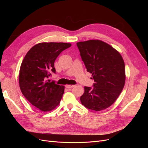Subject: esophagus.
<instances>
[{"label": "esophagus", "instance_id": "1", "mask_svg": "<svg viewBox=\"0 0 148 148\" xmlns=\"http://www.w3.org/2000/svg\"><path fill=\"white\" fill-rule=\"evenodd\" d=\"M75 86V85H73V84L72 85H71V84H66L65 87L66 88H73Z\"/></svg>", "mask_w": 148, "mask_h": 148}]
</instances>
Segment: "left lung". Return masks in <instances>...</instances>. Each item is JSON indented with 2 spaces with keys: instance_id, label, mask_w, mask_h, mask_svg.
Segmentation results:
<instances>
[{
  "instance_id": "1",
  "label": "left lung",
  "mask_w": 148,
  "mask_h": 148,
  "mask_svg": "<svg viewBox=\"0 0 148 148\" xmlns=\"http://www.w3.org/2000/svg\"><path fill=\"white\" fill-rule=\"evenodd\" d=\"M87 71L92 74L93 87L84 86L82 104L95 111L112 105L122 92L125 82V64L120 53L100 40L77 43Z\"/></svg>"
}]
</instances>
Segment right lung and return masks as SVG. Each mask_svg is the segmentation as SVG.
<instances>
[{"mask_svg":"<svg viewBox=\"0 0 148 148\" xmlns=\"http://www.w3.org/2000/svg\"><path fill=\"white\" fill-rule=\"evenodd\" d=\"M70 43L41 42L34 46L22 62L19 84L21 91L31 104L43 112L55 109L64 92V86L47 78L56 73L54 62L60 53L71 46Z\"/></svg>","mask_w":148,"mask_h":148,"instance_id":"1","label":"right lung"}]
</instances>
